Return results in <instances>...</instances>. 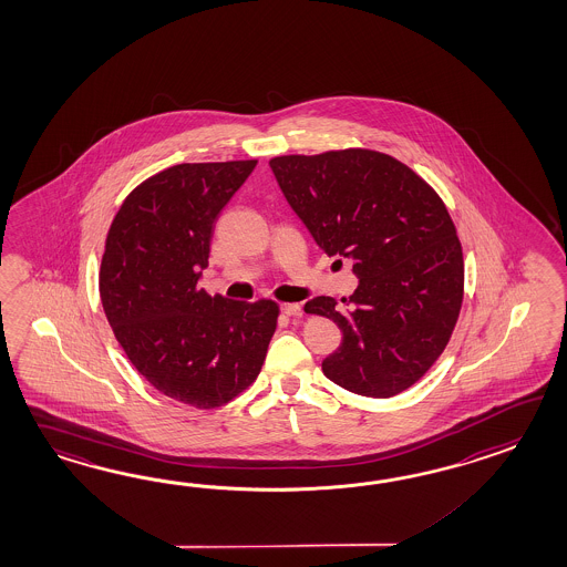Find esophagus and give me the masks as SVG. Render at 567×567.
Returning a JSON list of instances; mask_svg holds the SVG:
<instances>
[{
	"label": "esophagus",
	"mask_w": 567,
	"mask_h": 567,
	"mask_svg": "<svg viewBox=\"0 0 567 567\" xmlns=\"http://www.w3.org/2000/svg\"><path fill=\"white\" fill-rule=\"evenodd\" d=\"M281 312L286 317H302V306L300 303H281Z\"/></svg>",
	"instance_id": "1"
}]
</instances>
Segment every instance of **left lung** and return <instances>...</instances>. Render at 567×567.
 <instances>
[{
    "instance_id": "1",
    "label": "left lung",
    "mask_w": 567,
    "mask_h": 567,
    "mask_svg": "<svg viewBox=\"0 0 567 567\" xmlns=\"http://www.w3.org/2000/svg\"><path fill=\"white\" fill-rule=\"evenodd\" d=\"M269 165L318 247L351 259L359 277L344 310L329 296L303 306L342 330L324 375L368 398L409 390L447 347L463 302V252L443 199L409 165L369 148Z\"/></svg>"
}]
</instances>
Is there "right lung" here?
Listing matches in <instances>:
<instances>
[{
    "label": "right lung",
    "mask_w": 567,
    "mask_h": 567,
    "mask_svg": "<svg viewBox=\"0 0 567 567\" xmlns=\"http://www.w3.org/2000/svg\"><path fill=\"white\" fill-rule=\"evenodd\" d=\"M257 161L182 163L136 185L107 230L100 298L132 365L161 394L225 406L257 380L274 337V300L199 290L214 223Z\"/></svg>",
    "instance_id": "right-lung-1"
}]
</instances>
